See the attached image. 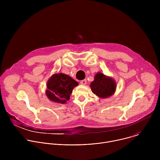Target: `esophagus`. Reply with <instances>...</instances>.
<instances>
[{
	"instance_id": "1",
	"label": "esophagus",
	"mask_w": 160,
	"mask_h": 160,
	"mask_svg": "<svg viewBox=\"0 0 160 160\" xmlns=\"http://www.w3.org/2000/svg\"><path fill=\"white\" fill-rule=\"evenodd\" d=\"M80 83L82 84V85H85L87 83V80L86 79H84V80H82L80 81Z\"/></svg>"
}]
</instances>
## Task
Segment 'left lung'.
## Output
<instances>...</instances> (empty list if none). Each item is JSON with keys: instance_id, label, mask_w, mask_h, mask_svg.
Listing matches in <instances>:
<instances>
[{"instance_id": "8db88e82", "label": "left lung", "mask_w": 160, "mask_h": 160, "mask_svg": "<svg viewBox=\"0 0 160 160\" xmlns=\"http://www.w3.org/2000/svg\"><path fill=\"white\" fill-rule=\"evenodd\" d=\"M90 88L94 94L101 98H106L114 94L117 84L113 79L99 72L96 75L94 80L91 83Z\"/></svg>"}]
</instances>
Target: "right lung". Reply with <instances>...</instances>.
Returning a JSON list of instances; mask_svg holds the SVG:
<instances>
[{
  "label": "right lung",
  "instance_id": "right-lung-1",
  "mask_svg": "<svg viewBox=\"0 0 160 160\" xmlns=\"http://www.w3.org/2000/svg\"><path fill=\"white\" fill-rule=\"evenodd\" d=\"M78 84L77 82L67 75L54 74L48 80L47 96L54 102L64 104L69 101L73 88Z\"/></svg>",
  "mask_w": 160,
  "mask_h": 160
}]
</instances>
